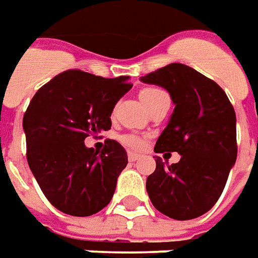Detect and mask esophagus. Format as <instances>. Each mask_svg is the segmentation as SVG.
I'll return each instance as SVG.
<instances>
[{
    "label": "esophagus",
    "mask_w": 258,
    "mask_h": 258,
    "mask_svg": "<svg viewBox=\"0 0 258 258\" xmlns=\"http://www.w3.org/2000/svg\"><path fill=\"white\" fill-rule=\"evenodd\" d=\"M127 159L131 160V161H136V160L140 159V154H138V153L129 152L127 153Z\"/></svg>",
    "instance_id": "esophagus-1"
}]
</instances>
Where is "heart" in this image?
Returning <instances> with one entry per match:
<instances>
[{"instance_id":"obj_1","label":"heart","mask_w":258,"mask_h":258,"mask_svg":"<svg viewBox=\"0 0 258 258\" xmlns=\"http://www.w3.org/2000/svg\"><path fill=\"white\" fill-rule=\"evenodd\" d=\"M166 92L161 91L159 88H153V87H149V88H143L140 91V99L146 104V106L152 105L153 102L157 98H160L161 95H164ZM120 142L125 145L126 147L132 149V150H139L143 146V140L140 139L139 136H135V135H125L120 138Z\"/></svg>"}]
</instances>
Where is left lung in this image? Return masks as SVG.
<instances>
[{"label": "left lung", "mask_w": 258, "mask_h": 258, "mask_svg": "<svg viewBox=\"0 0 258 258\" xmlns=\"http://www.w3.org/2000/svg\"><path fill=\"white\" fill-rule=\"evenodd\" d=\"M140 80L166 88L174 112L156 142L154 152H177L178 163L156 170L146 180L154 208L175 221L207 214L226 185L236 163V113L214 80L181 63L161 67Z\"/></svg>", "instance_id": "left-lung-1"}]
</instances>
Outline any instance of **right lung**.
Wrapping results in <instances>:
<instances>
[{
  "mask_svg": "<svg viewBox=\"0 0 258 258\" xmlns=\"http://www.w3.org/2000/svg\"><path fill=\"white\" fill-rule=\"evenodd\" d=\"M132 88L129 76L104 78L81 70L60 73L40 87L24 115L26 159L47 201L72 216H90L111 202L125 149L106 140L85 147L90 135L111 129V113Z\"/></svg>",
  "mask_w": 258,
  "mask_h": 258,
  "instance_id": "1",
  "label": "right lung"
}]
</instances>
